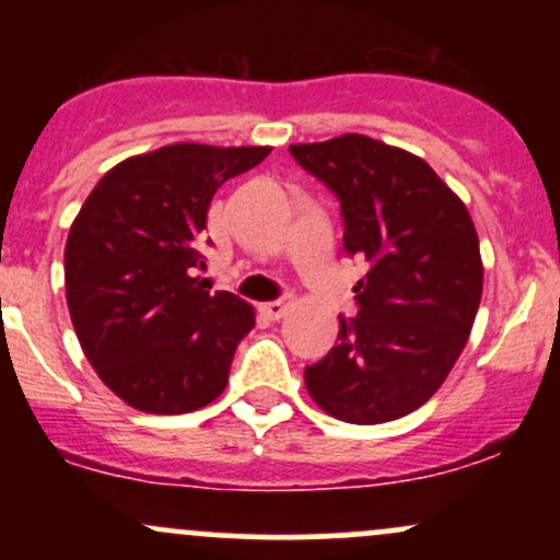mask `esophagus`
<instances>
[{
    "instance_id": "esophagus-1",
    "label": "esophagus",
    "mask_w": 560,
    "mask_h": 560,
    "mask_svg": "<svg viewBox=\"0 0 560 560\" xmlns=\"http://www.w3.org/2000/svg\"><path fill=\"white\" fill-rule=\"evenodd\" d=\"M289 307H292V298H289V294H281V298L266 302V305H262V313H266L268 318L279 320V318L287 316Z\"/></svg>"
}]
</instances>
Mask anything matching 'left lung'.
<instances>
[{"label": "left lung", "mask_w": 560, "mask_h": 560, "mask_svg": "<svg viewBox=\"0 0 560 560\" xmlns=\"http://www.w3.org/2000/svg\"><path fill=\"white\" fill-rule=\"evenodd\" d=\"M289 155L342 210V247L369 262L355 318L305 365V387L347 423H384L421 408L445 382L481 300L479 240L466 205L421 158L345 133Z\"/></svg>", "instance_id": "obj_1"}]
</instances>
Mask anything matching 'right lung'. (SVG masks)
<instances>
[{"label":"right lung","instance_id":"add662e5","mask_svg":"<svg viewBox=\"0 0 560 560\" xmlns=\"http://www.w3.org/2000/svg\"><path fill=\"white\" fill-rule=\"evenodd\" d=\"M271 147L171 144L102 176L70 226L68 311L102 382L147 413L202 408L229 382L255 313L208 292V210L223 182L255 168Z\"/></svg>","mask_w":560,"mask_h":560}]
</instances>
